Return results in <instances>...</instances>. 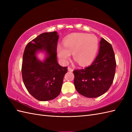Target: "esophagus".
<instances>
[{
    "mask_svg": "<svg viewBox=\"0 0 132 132\" xmlns=\"http://www.w3.org/2000/svg\"><path fill=\"white\" fill-rule=\"evenodd\" d=\"M68 69V71H73V69L71 68V67L69 66Z\"/></svg>",
    "mask_w": 132,
    "mask_h": 132,
    "instance_id": "34e87169",
    "label": "esophagus"
}]
</instances>
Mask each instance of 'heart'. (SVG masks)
Listing matches in <instances>:
<instances>
[{"instance_id": "heart-1", "label": "heart", "mask_w": 132, "mask_h": 132, "mask_svg": "<svg viewBox=\"0 0 132 132\" xmlns=\"http://www.w3.org/2000/svg\"><path fill=\"white\" fill-rule=\"evenodd\" d=\"M63 46L57 47L58 56L62 62L66 63L72 53L79 65L86 66L90 63L96 55L98 40L94 35L74 33L64 39Z\"/></svg>"}]
</instances>
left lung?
I'll list each match as a JSON object with an SVG mask.
<instances>
[{
	"mask_svg": "<svg viewBox=\"0 0 132 132\" xmlns=\"http://www.w3.org/2000/svg\"><path fill=\"white\" fill-rule=\"evenodd\" d=\"M116 66L112 46L102 38L99 54L91 65L73 71L74 84L77 91L83 96L89 98L103 95L113 83Z\"/></svg>",
	"mask_w": 132,
	"mask_h": 132,
	"instance_id": "8db88e82",
	"label": "left lung"
}]
</instances>
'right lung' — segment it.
I'll use <instances>...</instances> for the list:
<instances>
[{
    "label": "right lung",
    "instance_id": "right-lung-1",
    "mask_svg": "<svg viewBox=\"0 0 132 132\" xmlns=\"http://www.w3.org/2000/svg\"><path fill=\"white\" fill-rule=\"evenodd\" d=\"M59 36L57 32H46L29 42L25 48L22 62V77L29 94L39 101L54 99L60 95L68 67H62L57 60ZM45 51L44 61L36 54Z\"/></svg>",
    "mask_w": 132,
    "mask_h": 132
}]
</instances>
